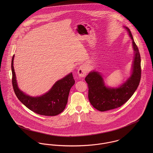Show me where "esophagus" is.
Masks as SVG:
<instances>
[{"mask_svg": "<svg viewBox=\"0 0 153 153\" xmlns=\"http://www.w3.org/2000/svg\"><path fill=\"white\" fill-rule=\"evenodd\" d=\"M88 72L87 67L85 65H82L79 67L78 70V74L79 77L83 78L87 75Z\"/></svg>", "mask_w": 153, "mask_h": 153, "instance_id": "obj_1", "label": "esophagus"}]
</instances>
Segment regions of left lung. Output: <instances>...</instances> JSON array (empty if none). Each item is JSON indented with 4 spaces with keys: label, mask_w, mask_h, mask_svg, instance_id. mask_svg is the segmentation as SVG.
Returning a JSON list of instances; mask_svg holds the SVG:
<instances>
[{
    "label": "left lung",
    "mask_w": 153,
    "mask_h": 153,
    "mask_svg": "<svg viewBox=\"0 0 153 153\" xmlns=\"http://www.w3.org/2000/svg\"><path fill=\"white\" fill-rule=\"evenodd\" d=\"M132 40L134 57L131 75L126 82L116 88L105 85L102 75L97 71H91L85 80L88 85V98L91 104L100 111L118 108L125 104L133 95L141 79V57L130 29L124 26Z\"/></svg>",
    "instance_id": "1"
}]
</instances>
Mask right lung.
Segmentation results:
<instances>
[{
	"label": "right lung",
	"mask_w": 153,
	"mask_h": 153,
	"mask_svg": "<svg viewBox=\"0 0 153 153\" xmlns=\"http://www.w3.org/2000/svg\"><path fill=\"white\" fill-rule=\"evenodd\" d=\"M15 55L12 59V85L15 93L22 104L33 112L45 116H55L65 108L68 95L71 87L75 84L72 73L57 81L47 92L38 97L26 94L18 85L13 66Z\"/></svg>",
	"instance_id": "obj_1"
}]
</instances>
